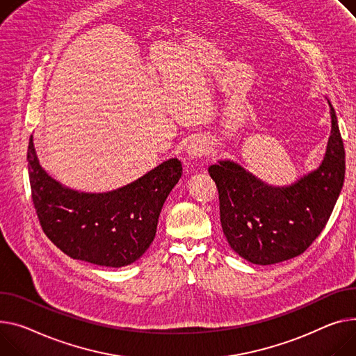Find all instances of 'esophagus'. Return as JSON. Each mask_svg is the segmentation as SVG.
I'll return each mask as SVG.
<instances>
[{"label":"esophagus","instance_id":"34e87169","mask_svg":"<svg viewBox=\"0 0 356 356\" xmlns=\"http://www.w3.org/2000/svg\"><path fill=\"white\" fill-rule=\"evenodd\" d=\"M186 153L191 159H195V160L202 159L203 156H206L209 153V145L203 138H193L191 143H188Z\"/></svg>","mask_w":356,"mask_h":356}]
</instances>
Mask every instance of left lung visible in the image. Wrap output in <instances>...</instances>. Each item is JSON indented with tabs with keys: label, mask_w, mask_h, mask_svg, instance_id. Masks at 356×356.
<instances>
[{
	"label": "left lung",
	"mask_w": 356,
	"mask_h": 356,
	"mask_svg": "<svg viewBox=\"0 0 356 356\" xmlns=\"http://www.w3.org/2000/svg\"><path fill=\"white\" fill-rule=\"evenodd\" d=\"M332 130L322 164L286 187H273L241 164L220 160L209 168L219 191L220 223L229 246L254 265L302 254L321 234L345 179V149L337 113L327 100Z\"/></svg>",
	"instance_id": "8db88e82"
}]
</instances>
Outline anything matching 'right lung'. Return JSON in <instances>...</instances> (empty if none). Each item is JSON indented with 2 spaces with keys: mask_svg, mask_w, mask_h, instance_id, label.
Instances as JSON below:
<instances>
[{
  "mask_svg": "<svg viewBox=\"0 0 356 356\" xmlns=\"http://www.w3.org/2000/svg\"><path fill=\"white\" fill-rule=\"evenodd\" d=\"M29 176L44 233L67 256L122 268L152 245L161 207L181 177L177 159L163 161L136 181L107 193L68 188L45 173L30 137Z\"/></svg>",
  "mask_w": 356,
  "mask_h": 356,
  "instance_id": "right-lung-1",
  "label": "right lung"
}]
</instances>
